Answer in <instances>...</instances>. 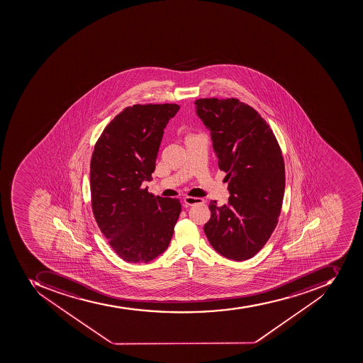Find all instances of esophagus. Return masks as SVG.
Wrapping results in <instances>:
<instances>
[{"mask_svg":"<svg viewBox=\"0 0 363 363\" xmlns=\"http://www.w3.org/2000/svg\"><path fill=\"white\" fill-rule=\"evenodd\" d=\"M199 203H203L202 199L191 196H187L184 199V204H185L186 206H194V204H199Z\"/></svg>","mask_w":363,"mask_h":363,"instance_id":"obj_1","label":"esophagus"}]
</instances>
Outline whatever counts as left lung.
Wrapping results in <instances>:
<instances>
[{
  "mask_svg": "<svg viewBox=\"0 0 363 363\" xmlns=\"http://www.w3.org/2000/svg\"><path fill=\"white\" fill-rule=\"evenodd\" d=\"M197 116L211 133L220 170L225 172L228 204L210 201L204 233L230 260L255 257L278 223L285 191V163L272 129L238 99H199Z\"/></svg>",
  "mask_w": 363,
  "mask_h": 363,
  "instance_id": "left-lung-1",
  "label": "left lung"
}]
</instances>
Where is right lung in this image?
<instances>
[{"label":"right lung","mask_w":363,"mask_h":363,"mask_svg":"<svg viewBox=\"0 0 363 363\" xmlns=\"http://www.w3.org/2000/svg\"><path fill=\"white\" fill-rule=\"evenodd\" d=\"M174 103L135 104L104 128L91 159V210L101 233L123 260L146 263L168 247L182 206L142 189L155 160Z\"/></svg>","instance_id":"add662e5"}]
</instances>
